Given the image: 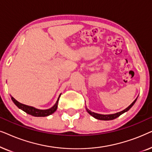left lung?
Masks as SVG:
<instances>
[{
    "mask_svg": "<svg viewBox=\"0 0 152 152\" xmlns=\"http://www.w3.org/2000/svg\"><path fill=\"white\" fill-rule=\"evenodd\" d=\"M136 99H135V100L129 106V107L125 109L123 111H120V112H118L117 113H115V114H110V115H102V114H98V113H93V112H91V111H88V109H87V111L88 112V113L90 114L91 115H92L93 117H94L95 118H96L97 120H113V119H115V118H117L118 117H119L120 115H122V113H124V112H126L127 111H129L133 105L134 104V103L136 102Z\"/></svg>",
    "mask_w": 152,
    "mask_h": 152,
    "instance_id": "8db88e82",
    "label": "left lung"
}]
</instances>
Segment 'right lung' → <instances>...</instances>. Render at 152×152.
I'll list each match as a JSON object with an SVG mask.
<instances>
[{"label": "right lung", "mask_w": 152, "mask_h": 152, "mask_svg": "<svg viewBox=\"0 0 152 152\" xmlns=\"http://www.w3.org/2000/svg\"><path fill=\"white\" fill-rule=\"evenodd\" d=\"M60 95H59V98H58L57 102H56L55 104L54 105L53 107L50 108V109H46V110H40V109H35V108L32 107H30V106L23 104L18 102L17 100H16V99H14L13 97L11 96V98L12 99V101L14 102V103L17 106V107L19 108L20 109L23 110V111L26 112V113L29 114V115L35 116V117H45V116L51 115L52 113H53L54 112L57 110L58 102H59Z\"/></svg>", "instance_id": "1"}]
</instances>
